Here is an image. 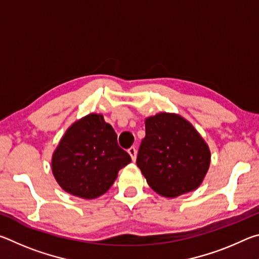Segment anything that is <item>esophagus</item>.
Listing matches in <instances>:
<instances>
[{
  "instance_id": "34e87169",
  "label": "esophagus",
  "mask_w": 259,
  "mask_h": 259,
  "mask_svg": "<svg viewBox=\"0 0 259 259\" xmlns=\"http://www.w3.org/2000/svg\"><path fill=\"white\" fill-rule=\"evenodd\" d=\"M128 153L131 156V159H133V161L136 160V156H137V150H136L135 147H130L128 150Z\"/></svg>"
}]
</instances>
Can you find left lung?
<instances>
[{
    "mask_svg": "<svg viewBox=\"0 0 259 259\" xmlns=\"http://www.w3.org/2000/svg\"><path fill=\"white\" fill-rule=\"evenodd\" d=\"M146 136L136 163L148 185L165 198H176L200 186L210 164L207 144L177 114L147 117Z\"/></svg>",
    "mask_w": 259,
    "mask_h": 259,
    "instance_id": "obj_1",
    "label": "left lung"
}]
</instances>
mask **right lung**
Returning <instances> with one entry per match:
<instances>
[{
	"instance_id": "right-lung-1",
	"label": "right lung",
	"mask_w": 259,
	"mask_h": 259,
	"mask_svg": "<svg viewBox=\"0 0 259 259\" xmlns=\"http://www.w3.org/2000/svg\"><path fill=\"white\" fill-rule=\"evenodd\" d=\"M130 162L112 125L100 114H89L61 138L52 156V172L64 191L95 199L109 190L119 170Z\"/></svg>"
}]
</instances>
